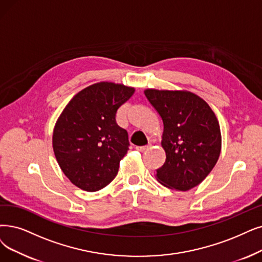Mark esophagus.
<instances>
[{
	"mask_svg": "<svg viewBox=\"0 0 262 262\" xmlns=\"http://www.w3.org/2000/svg\"><path fill=\"white\" fill-rule=\"evenodd\" d=\"M150 147H151V144H148V145H146V146H137V147H135V149L143 152V151L148 150Z\"/></svg>",
	"mask_w": 262,
	"mask_h": 262,
	"instance_id": "1",
	"label": "esophagus"
}]
</instances>
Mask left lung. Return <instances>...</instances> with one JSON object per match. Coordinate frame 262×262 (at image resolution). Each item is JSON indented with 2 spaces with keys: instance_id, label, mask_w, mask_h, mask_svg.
<instances>
[{
  "instance_id": "8db88e82",
  "label": "left lung",
  "mask_w": 262,
  "mask_h": 262,
  "mask_svg": "<svg viewBox=\"0 0 262 262\" xmlns=\"http://www.w3.org/2000/svg\"><path fill=\"white\" fill-rule=\"evenodd\" d=\"M163 121L165 162L156 177L171 189L187 191L215 166L222 149L218 120L208 104L189 91L145 90Z\"/></svg>"
}]
</instances>
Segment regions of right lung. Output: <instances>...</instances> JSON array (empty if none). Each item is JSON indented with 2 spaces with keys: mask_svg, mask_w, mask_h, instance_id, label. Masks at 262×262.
<instances>
[{
  "mask_svg": "<svg viewBox=\"0 0 262 262\" xmlns=\"http://www.w3.org/2000/svg\"><path fill=\"white\" fill-rule=\"evenodd\" d=\"M134 88L102 81L79 91L58 118L52 147L62 172L85 191L107 186L129 150L128 132L117 124V110Z\"/></svg>",
  "mask_w": 262,
  "mask_h": 262,
  "instance_id": "1",
  "label": "right lung"
}]
</instances>
